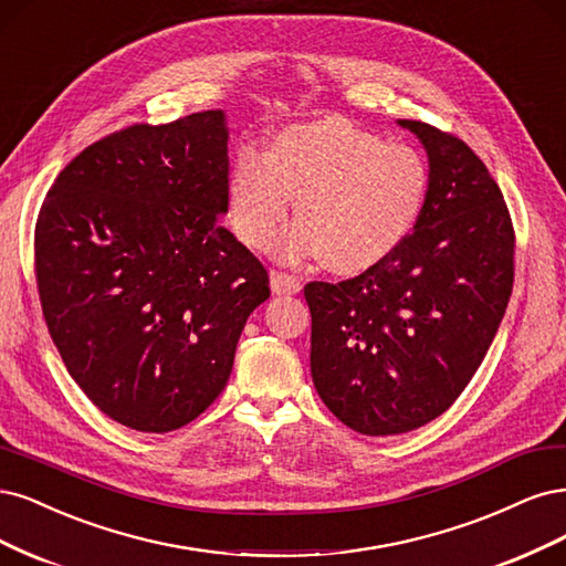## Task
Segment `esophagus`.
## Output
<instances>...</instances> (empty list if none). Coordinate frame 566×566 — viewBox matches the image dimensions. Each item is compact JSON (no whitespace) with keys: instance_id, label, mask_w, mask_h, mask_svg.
Wrapping results in <instances>:
<instances>
[{"instance_id":"34e87169","label":"esophagus","mask_w":566,"mask_h":566,"mask_svg":"<svg viewBox=\"0 0 566 566\" xmlns=\"http://www.w3.org/2000/svg\"><path fill=\"white\" fill-rule=\"evenodd\" d=\"M270 286H272V294H282V296L298 294V291L303 289V284L296 275H289V272H282V270L270 272Z\"/></svg>"}]
</instances>
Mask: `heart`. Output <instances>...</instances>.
<instances>
[{
  "instance_id": "obj_1",
  "label": "heart",
  "mask_w": 566,
  "mask_h": 566,
  "mask_svg": "<svg viewBox=\"0 0 566 566\" xmlns=\"http://www.w3.org/2000/svg\"><path fill=\"white\" fill-rule=\"evenodd\" d=\"M430 190L426 157L343 119L291 124L268 153L244 148L228 178V216L247 247H263L284 221L291 195L303 218L275 249L284 259L322 253L324 265L355 275L405 244Z\"/></svg>"
}]
</instances>
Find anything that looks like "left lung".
Wrapping results in <instances>:
<instances>
[{"instance_id":"left-lung-1","label":"left lung","mask_w":566,"mask_h":566,"mask_svg":"<svg viewBox=\"0 0 566 566\" xmlns=\"http://www.w3.org/2000/svg\"><path fill=\"white\" fill-rule=\"evenodd\" d=\"M423 143L430 190L392 256L338 284H305L322 402L361 434L442 416L494 340L515 277V230L484 161L453 134L399 119Z\"/></svg>"}]
</instances>
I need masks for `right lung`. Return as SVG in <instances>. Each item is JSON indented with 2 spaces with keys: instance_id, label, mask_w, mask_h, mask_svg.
Wrapping results in <instances>:
<instances>
[{
  "instance_id": "right-lung-1",
  "label": "right lung",
  "mask_w": 566,
  "mask_h": 566,
  "mask_svg": "<svg viewBox=\"0 0 566 566\" xmlns=\"http://www.w3.org/2000/svg\"><path fill=\"white\" fill-rule=\"evenodd\" d=\"M228 176L226 113L207 111L91 143L40 209L49 334L91 402L132 430L207 411L270 296L263 263L221 226Z\"/></svg>"
}]
</instances>
